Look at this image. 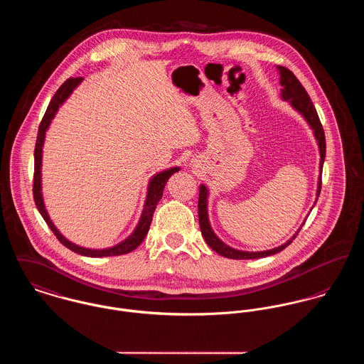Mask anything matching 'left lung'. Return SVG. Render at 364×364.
Wrapping results in <instances>:
<instances>
[{"label":"left lung","instance_id":"1","mask_svg":"<svg viewBox=\"0 0 364 364\" xmlns=\"http://www.w3.org/2000/svg\"><path fill=\"white\" fill-rule=\"evenodd\" d=\"M278 70H279V76H281L279 83L282 86V89H281L282 99L289 101L292 104V107L295 109H298L299 112L304 117V119L309 122L311 129L314 131V136H316V139L318 141V147H320V156H321L320 172H321L323 164H324V159H326V134H324L323 125L320 122L318 114L316 111V107L310 99V96L307 95L306 89L299 82L298 77L294 75V72H291L285 66H278ZM320 192H321V173H320V179H318L317 198L320 196ZM207 195L208 193H207L205 186L201 185L200 192H198V224H200V230H201V235L205 239L207 245L214 252H217L218 255H221L224 257L235 259V260H247V259H260V257L272 256V255L279 253L281 250H284L287 246H289L299 233V231L296 232L294 235V237L289 239L282 246L271 249V250H265V252H242V250L232 249L230 246H227L224 242H221L210 227L208 215H207Z\"/></svg>","mask_w":364,"mask_h":364}]
</instances>
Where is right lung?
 Listing matches in <instances>:
<instances>
[{"label": "right lung", "instance_id": "right-lung-1", "mask_svg": "<svg viewBox=\"0 0 364 364\" xmlns=\"http://www.w3.org/2000/svg\"><path fill=\"white\" fill-rule=\"evenodd\" d=\"M82 77H69L66 79L65 82L61 85V87L55 92V95L53 96V99L50 101L46 114L40 122L38 127V133H37V140H36V147H34V175H33V198L36 203L37 210L40 211L41 217L44 218V221L47 223V225L50 227V230L54 232V235L57 236V239L68 247L69 250L82 255V256H87V257H108V256H121V255H127L129 252L134 250L144 239V236L147 235V232L150 230V224L153 220V214L154 210L157 207V203L163 198V192L166 188V181L169 179V176L172 173H175L176 171H179V168H171L163 171L157 175H154L149 183V192H147V198L144 203V208H143V214L140 217V221L136 227V230L133 232L132 235L125 239L122 243L109 247V249H102V250H93V249H86V247H80L72 242H69L65 239V236H63L60 231L54 227V224L51 223L44 203H43V198H41V151H43V143H44V136H46V131L50 127L51 119L54 118L55 112L58 111L60 105L65 101L69 95L73 92V89L80 83Z\"/></svg>", "mask_w": 364, "mask_h": 364}]
</instances>
